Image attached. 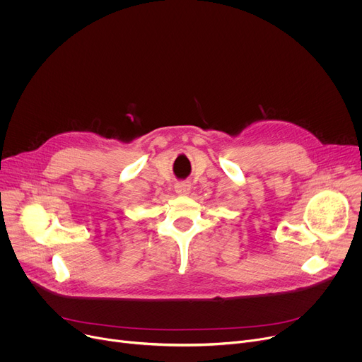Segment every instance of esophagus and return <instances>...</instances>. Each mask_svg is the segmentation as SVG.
I'll use <instances>...</instances> for the list:
<instances>
[{"label": "esophagus", "mask_w": 362, "mask_h": 362, "mask_svg": "<svg viewBox=\"0 0 362 362\" xmlns=\"http://www.w3.org/2000/svg\"><path fill=\"white\" fill-rule=\"evenodd\" d=\"M191 191V185L188 182H177L175 184V192L178 196H187Z\"/></svg>", "instance_id": "1"}]
</instances>
